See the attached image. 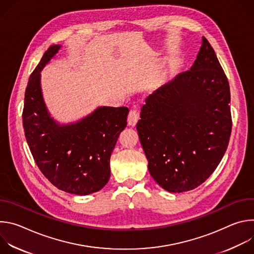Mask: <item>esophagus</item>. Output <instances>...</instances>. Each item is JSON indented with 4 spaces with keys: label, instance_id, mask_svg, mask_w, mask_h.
<instances>
[{
    "label": "esophagus",
    "instance_id": "obj_1",
    "mask_svg": "<svg viewBox=\"0 0 254 254\" xmlns=\"http://www.w3.org/2000/svg\"><path fill=\"white\" fill-rule=\"evenodd\" d=\"M139 119V113L137 110H130L127 116V124L130 127H134Z\"/></svg>",
    "mask_w": 254,
    "mask_h": 254
}]
</instances>
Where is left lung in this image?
<instances>
[{"mask_svg":"<svg viewBox=\"0 0 254 254\" xmlns=\"http://www.w3.org/2000/svg\"><path fill=\"white\" fill-rule=\"evenodd\" d=\"M229 102L227 77L203 37L191 69L150 94L136 124L149 172L163 189L193 190L215 171L231 134Z\"/></svg>","mask_w":254,"mask_h":254,"instance_id":"1","label":"left lung"}]
</instances>
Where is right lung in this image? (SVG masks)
Here are the masks:
<instances>
[{
	"label": "right lung",
	"mask_w": 254,
	"mask_h": 254,
	"mask_svg": "<svg viewBox=\"0 0 254 254\" xmlns=\"http://www.w3.org/2000/svg\"><path fill=\"white\" fill-rule=\"evenodd\" d=\"M60 47H49L30 75L23 127L32 156L50 182L67 193L88 195L110 180L111 156L127 127L128 108L101 106L75 124H57L43 100L40 72Z\"/></svg>",
	"instance_id": "obj_1"
}]
</instances>
